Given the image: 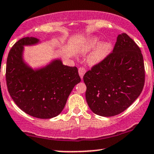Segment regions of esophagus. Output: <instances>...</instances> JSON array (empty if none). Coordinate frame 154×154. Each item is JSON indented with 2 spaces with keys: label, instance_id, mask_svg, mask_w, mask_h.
Segmentation results:
<instances>
[{
  "label": "esophagus",
  "instance_id": "obj_1",
  "mask_svg": "<svg viewBox=\"0 0 154 154\" xmlns=\"http://www.w3.org/2000/svg\"><path fill=\"white\" fill-rule=\"evenodd\" d=\"M78 72H79V75L80 76L81 79L83 78V76H84L86 72V69L85 67H79V69H78Z\"/></svg>",
  "mask_w": 154,
  "mask_h": 154
}]
</instances>
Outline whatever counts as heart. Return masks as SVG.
<instances>
[{"label": "heart", "instance_id": "obj_1", "mask_svg": "<svg viewBox=\"0 0 154 154\" xmlns=\"http://www.w3.org/2000/svg\"><path fill=\"white\" fill-rule=\"evenodd\" d=\"M99 38L96 36H93L88 40V42L83 48L84 52H88L95 47L98 43ZM111 44L108 42H101L95 47V48L88 56V61L90 64H98L103 61L106 58L111 51Z\"/></svg>", "mask_w": 154, "mask_h": 154}]
</instances>
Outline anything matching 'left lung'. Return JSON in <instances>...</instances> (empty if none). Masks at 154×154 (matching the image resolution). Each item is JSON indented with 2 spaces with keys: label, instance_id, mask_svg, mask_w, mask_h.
Listing matches in <instances>:
<instances>
[{
  "label": "left lung",
  "instance_id": "left-lung-1",
  "mask_svg": "<svg viewBox=\"0 0 154 154\" xmlns=\"http://www.w3.org/2000/svg\"><path fill=\"white\" fill-rule=\"evenodd\" d=\"M85 98L95 114L112 116L123 112L140 95L145 82L143 57L125 33L119 35L114 50L83 77Z\"/></svg>",
  "mask_w": 154,
  "mask_h": 154
}]
</instances>
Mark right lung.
I'll return each mask as SVG.
<instances>
[{
    "mask_svg": "<svg viewBox=\"0 0 154 154\" xmlns=\"http://www.w3.org/2000/svg\"><path fill=\"white\" fill-rule=\"evenodd\" d=\"M38 43V38L26 37L13 45L7 58L6 85L19 109L34 117L51 119L62 111L81 79L77 67L65 66L59 59L42 68H31L23 59L24 46Z\"/></svg>",
    "mask_w": 154,
    "mask_h": 154,
    "instance_id": "right-lung-1",
    "label": "right lung"
}]
</instances>
